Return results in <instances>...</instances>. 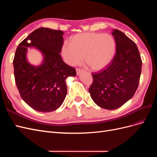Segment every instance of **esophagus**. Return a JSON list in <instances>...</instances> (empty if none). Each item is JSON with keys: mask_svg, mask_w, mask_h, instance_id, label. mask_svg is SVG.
<instances>
[{"mask_svg": "<svg viewBox=\"0 0 157 157\" xmlns=\"http://www.w3.org/2000/svg\"><path fill=\"white\" fill-rule=\"evenodd\" d=\"M76 71H77V75H79L80 73H81L82 72H83V71H84V69L77 68V69H76Z\"/></svg>", "mask_w": 157, "mask_h": 157, "instance_id": "34e87169", "label": "esophagus"}]
</instances>
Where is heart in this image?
<instances>
[{
  "mask_svg": "<svg viewBox=\"0 0 157 157\" xmlns=\"http://www.w3.org/2000/svg\"><path fill=\"white\" fill-rule=\"evenodd\" d=\"M115 52V40L107 33H80L62 47V55L69 65L80 64L84 56L85 62L94 71L101 70L110 63Z\"/></svg>",
  "mask_w": 157,
  "mask_h": 157,
  "instance_id": "heart-1",
  "label": "heart"
}]
</instances>
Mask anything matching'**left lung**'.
<instances>
[{"label":"left lung","instance_id":"1","mask_svg":"<svg viewBox=\"0 0 157 157\" xmlns=\"http://www.w3.org/2000/svg\"><path fill=\"white\" fill-rule=\"evenodd\" d=\"M116 54L106 67L92 73L89 88L93 101L101 108L113 110L130 99L138 87L142 61L135 42L124 33L113 29Z\"/></svg>","mask_w":157,"mask_h":157}]
</instances>
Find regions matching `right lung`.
I'll list each match as a JSON object with an SVG mask.
<instances>
[{
  "label": "right lung",
  "instance_id": "add662e5",
  "mask_svg": "<svg viewBox=\"0 0 157 157\" xmlns=\"http://www.w3.org/2000/svg\"><path fill=\"white\" fill-rule=\"evenodd\" d=\"M63 35L62 31L40 27L16 49L13 61L16 86L23 100L35 111L46 113L58 109L67 94L65 79L76 76L75 69L61 58ZM28 47H35L44 54L40 66H33L27 61Z\"/></svg>",
  "mask_w": 157,
  "mask_h": 157
}]
</instances>
